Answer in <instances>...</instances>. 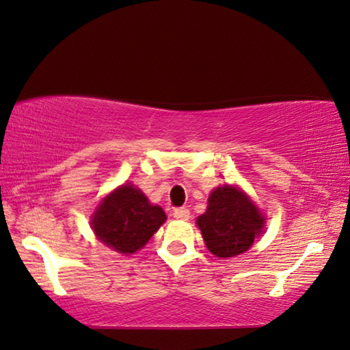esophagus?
<instances>
[{
	"label": "esophagus",
	"mask_w": 350,
	"mask_h": 350,
	"mask_svg": "<svg viewBox=\"0 0 350 350\" xmlns=\"http://www.w3.org/2000/svg\"><path fill=\"white\" fill-rule=\"evenodd\" d=\"M172 215L175 217L176 220H189V217H191V213H189V209L186 208H180V209H175L174 213H172Z\"/></svg>",
	"instance_id": "esophagus-1"
}]
</instances>
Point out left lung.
<instances>
[{
    "instance_id": "left-lung-1",
    "label": "left lung",
    "mask_w": 350,
    "mask_h": 350,
    "mask_svg": "<svg viewBox=\"0 0 350 350\" xmlns=\"http://www.w3.org/2000/svg\"><path fill=\"white\" fill-rule=\"evenodd\" d=\"M208 250L217 257H234L248 251L265 225V217L236 186L211 192L208 209L197 219Z\"/></svg>"
}]
</instances>
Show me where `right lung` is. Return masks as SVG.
<instances>
[{
  "instance_id": "right-lung-1",
  "label": "right lung",
  "mask_w": 350,
  "mask_h": 350,
  "mask_svg": "<svg viewBox=\"0 0 350 350\" xmlns=\"http://www.w3.org/2000/svg\"><path fill=\"white\" fill-rule=\"evenodd\" d=\"M163 208L150 204L141 189L122 185L102 200L91 217L96 237L111 250L133 254L165 221Z\"/></svg>"
}]
</instances>
